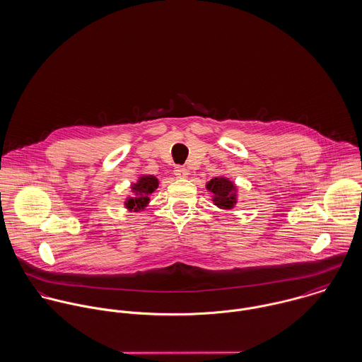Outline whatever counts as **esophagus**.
<instances>
[{
    "label": "esophagus",
    "mask_w": 362,
    "mask_h": 362,
    "mask_svg": "<svg viewBox=\"0 0 362 362\" xmlns=\"http://www.w3.org/2000/svg\"><path fill=\"white\" fill-rule=\"evenodd\" d=\"M188 174H189L188 170H187L185 167H181V165L175 167V170H174V175H175L177 178H187Z\"/></svg>",
    "instance_id": "obj_1"
}]
</instances>
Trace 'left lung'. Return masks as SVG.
<instances>
[{
	"mask_svg": "<svg viewBox=\"0 0 362 362\" xmlns=\"http://www.w3.org/2000/svg\"><path fill=\"white\" fill-rule=\"evenodd\" d=\"M206 188L213 194V202L220 209L228 210L237 204V187L233 181L226 177L211 178L206 184Z\"/></svg>",
	"mask_w": 362,
	"mask_h": 362,
	"instance_id": "8db88e82",
	"label": "left lung"
}]
</instances>
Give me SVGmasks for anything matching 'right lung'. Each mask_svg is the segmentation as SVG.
I'll use <instances>...</instances> for the list:
<instances>
[{"label":"right lung","instance_id":"right-lung-1","mask_svg":"<svg viewBox=\"0 0 362 362\" xmlns=\"http://www.w3.org/2000/svg\"><path fill=\"white\" fill-rule=\"evenodd\" d=\"M157 188H158V180L155 175H141L139 180L131 185L134 195L127 198L125 207L134 211L144 210L151 202V198H149L151 194H153Z\"/></svg>","mask_w":362,"mask_h":362}]
</instances>
